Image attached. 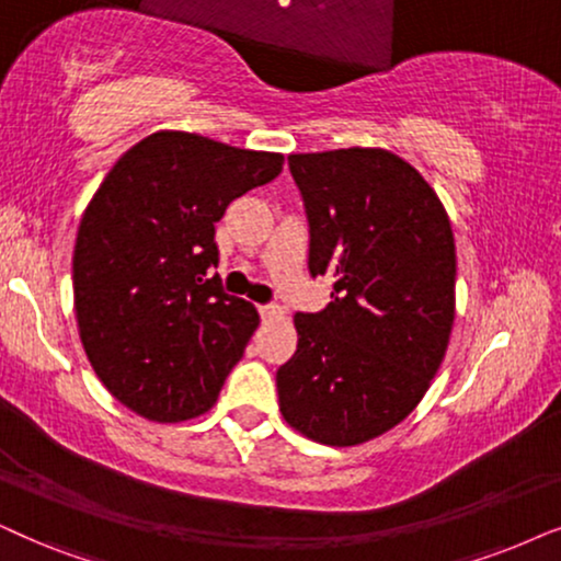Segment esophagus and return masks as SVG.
<instances>
[{
	"label": "esophagus",
	"instance_id": "obj_1",
	"mask_svg": "<svg viewBox=\"0 0 561 561\" xmlns=\"http://www.w3.org/2000/svg\"><path fill=\"white\" fill-rule=\"evenodd\" d=\"M260 317H263V319H280L283 309L280 307H260Z\"/></svg>",
	"mask_w": 561,
	"mask_h": 561
}]
</instances>
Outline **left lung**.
<instances>
[{
	"label": "left lung",
	"mask_w": 561,
	"mask_h": 561,
	"mask_svg": "<svg viewBox=\"0 0 561 561\" xmlns=\"http://www.w3.org/2000/svg\"><path fill=\"white\" fill-rule=\"evenodd\" d=\"M309 216V273L332 301L296 314L278 368L283 420L324 446L402 423L438 374L456 317V244L438 193L387 149L290 154Z\"/></svg>",
	"instance_id": "left-lung-1"
}]
</instances>
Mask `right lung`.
Masks as SVG:
<instances>
[{
  "label": "right lung",
  "instance_id": "right-lung-1",
  "mask_svg": "<svg viewBox=\"0 0 561 561\" xmlns=\"http://www.w3.org/2000/svg\"><path fill=\"white\" fill-rule=\"evenodd\" d=\"M283 154L187 130L130 147L84 208L75 244L79 337L105 389L141 417L208 412L257 330V309L224 294L216 221L275 180Z\"/></svg>",
  "mask_w": 561,
  "mask_h": 561
}]
</instances>
